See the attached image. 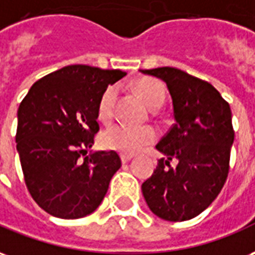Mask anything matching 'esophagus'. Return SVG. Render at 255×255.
<instances>
[{"label":"esophagus","instance_id":"34e87169","mask_svg":"<svg viewBox=\"0 0 255 255\" xmlns=\"http://www.w3.org/2000/svg\"><path fill=\"white\" fill-rule=\"evenodd\" d=\"M131 157H133L131 155H121V160L122 163H128L129 160H131Z\"/></svg>","mask_w":255,"mask_h":255}]
</instances>
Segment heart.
I'll return each instance as SVG.
<instances>
[{"mask_svg": "<svg viewBox=\"0 0 255 255\" xmlns=\"http://www.w3.org/2000/svg\"><path fill=\"white\" fill-rule=\"evenodd\" d=\"M135 89L149 109H159L166 99V91L161 83L153 79H142L135 84ZM118 96L117 85H110L102 94L98 113L102 120H110L114 114L115 102ZM102 144L105 148L117 150L125 155H133L145 146L153 144L157 133L152 128H134L124 124H114L106 128L102 133Z\"/></svg>", "mask_w": 255, "mask_h": 255, "instance_id": "1", "label": "heart"}]
</instances>
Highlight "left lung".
<instances>
[{
  "instance_id": "left-lung-1",
  "label": "left lung",
  "mask_w": 255,
  "mask_h": 255,
  "mask_svg": "<svg viewBox=\"0 0 255 255\" xmlns=\"http://www.w3.org/2000/svg\"><path fill=\"white\" fill-rule=\"evenodd\" d=\"M141 72L166 83L175 120L156 145L166 157L142 183V194L160 219L190 220L215 201L227 181L234 142L231 109L213 85L181 69ZM171 160H177L175 167Z\"/></svg>"
}]
</instances>
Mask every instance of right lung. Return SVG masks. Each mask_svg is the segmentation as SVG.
Returning <instances> with one entry per match:
<instances>
[{"label": "right lung", "instance_id": "obj_1", "mask_svg": "<svg viewBox=\"0 0 255 255\" xmlns=\"http://www.w3.org/2000/svg\"><path fill=\"white\" fill-rule=\"evenodd\" d=\"M125 72L69 65L39 79L17 111L16 142L24 181L43 211L84 217L100 205L122 166L115 150H87L99 131L98 106Z\"/></svg>", "mask_w": 255, "mask_h": 255}]
</instances>
